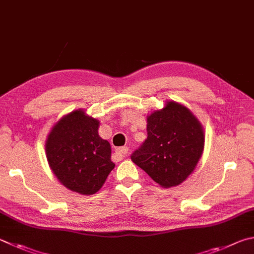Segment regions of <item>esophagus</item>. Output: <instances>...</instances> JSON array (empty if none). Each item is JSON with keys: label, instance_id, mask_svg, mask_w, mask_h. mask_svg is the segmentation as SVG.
<instances>
[{"label": "esophagus", "instance_id": "1", "mask_svg": "<svg viewBox=\"0 0 254 254\" xmlns=\"http://www.w3.org/2000/svg\"><path fill=\"white\" fill-rule=\"evenodd\" d=\"M115 153L120 156H124L128 153V147L127 146H122V147H119V149L115 151Z\"/></svg>", "mask_w": 254, "mask_h": 254}]
</instances>
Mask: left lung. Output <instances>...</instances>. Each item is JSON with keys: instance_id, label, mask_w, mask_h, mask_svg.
<instances>
[{"instance_id": "8db88e82", "label": "left lung", "mask_w": 254, "mask_h": 254, "mask_svg": "<svg viewBox=\"0 0 254 254\" xmlns=\"http://www.w3.org/2000/svg\"><path fill=\"white\" fill-rule=\"evenodd\" d=\"M147 137L131 155L137 167L161 187L182 183L203 152L204 134L190 110L173 101L147 117Z\"/></svg>"}]
</instances>
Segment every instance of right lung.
<instances>
[{"label": "right lung", "instance_id": "right-lung-1", "mask_svg": "<svg viewBox=\"0 0 254 254\" xmlns=\"http://www.w3.org/2000/svg\"><path fill=\"white\" fill-rule=\"evenodd\" d=\"M99 121L82 111L71 112L55 124L45 151L59 181L81 194H94L114 169L111 146L98 133Z\"/></svg>", "mask_w": 254, "mask_h": 254}]
</instances>
